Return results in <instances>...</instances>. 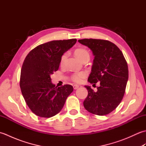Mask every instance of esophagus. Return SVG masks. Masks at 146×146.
<instances>
[{"instance_id": "34e87169", "label": "esophagus", "mask_w": 146, "mask_h": 146, "mask_svg": "<svg viewBox=\"0 0 146 146\" xmlns=\"http://www.w3.org/2000/svg\"><path fill=\"white\" fill-rule=\"evenodd\" d=\"M73 88L75 89V90H76L77 88H79V86L77 85H73Z\"/></svg>"}]
</instances>
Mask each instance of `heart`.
I'll return each instance as SVG.
<instances>
[{"label":"heart","mask_w":146,"mask_h":146,"mask_svg":"<svg viewBox=\"0 0 146 146\" xmlns=\"http://www.w3.org/2000/svg\"><path fill=\"white\" fill-rule=\"evenodd\" d=\"M75 54L76 56L80 60L82 61L85 60L86 58H90V54L88 51L85 49L83 48H78L76 49L75 51ZM68 53L67 52H65L62 56L61 58V63L63 64L65 60H66L67 58ZM86 76V73L84 71H82V72H77L73 73L71 76V80H72L73 82L75 83H80L82 82V80L85 78Z\"/></svg>","instance_id":"b5f03b06"}]
</instances>
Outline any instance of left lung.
Returning <instances> with one entry per match:
<instances>
[{
	"label": "left lung",
	"instance_id": "8db88e82",
	"mask_svg": "<svg viewBox=\"0 0 146 146\" xmlns=\"http://www.w3.org/2000/svg\"><path fill=\"white\" fill-rule=\"evenodd\" d=\"M92 51L94 60L88 81L100 82L97 92L85 86L88 96L83 102L85 109L93 114L105 115L115 109L125 94L129 78L127 63L123 53L110 41L103 39L78 40Z\"/></svg>",
	"mask_w": 146,
	"mask_h": 146
}]
</instances>
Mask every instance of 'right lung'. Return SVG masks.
Segmentation results:
<instances>
[{"label": "right lung", "mask_w": 146, "mask_h": 146, "mask_svg": "<svg viewBox=\"0 0 146 146\" xmlns=\"http://www.w3.org/2000/svg\"><path fill=\"white\" fill-rule=\"evenodd\" d=\"M76 39L57 40L40 44L27 55L21 71L20 87L27 105L33 112L49 118L63 108L73 86L57 87L51 82V75L56 71L61 58L76 42Z\"/></svg>", "instance_id": "1"}]
</instances>
